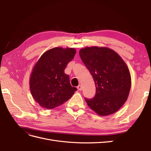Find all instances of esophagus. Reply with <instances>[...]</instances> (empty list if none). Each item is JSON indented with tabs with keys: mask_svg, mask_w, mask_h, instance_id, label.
Wrapping results in <instances>:
<instances>
[{
	"mask_svg": "<svg viewBox=\"0 0 151 151\" xmlns=\"http://www.w3.org/2000/svg\"><path fill=\"white\" fill-rule=\"evenodd\" d=\"M77 89H78L79 91H81L82 89H83V87H82L81 85H79L78 86H77Z\"/></svg>",
	"mask_w": 151,
	"mask_h": 151,
	"instance_id": "34e87169",
	"label": "esophagus"
}]
</instances>
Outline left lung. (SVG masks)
<instances>
[{
  "mask_svg": "<svg viewBox=\"0 0 151 151\" xmlns=\"http://www.w3.org/2000/svg\"><path fill=\"white\" fill-rule=\"evenodd\" d=\"M79 55L96 89L93 98L85 99L87 104L100 116L115 113L127 101L131 88V76L125 62L106 47H86L80 50Z\"/></svg>",
  "mask_w": 151,
  "mask_h": 151,
  "instance_id": "8db88e82",
  "label": "left lung"
}]
</instances>
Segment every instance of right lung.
<instances>
[{
    "label": "right lung",
    "instance_id": "obj_1",
    "mask_svg": "<svg viewBox=\"0 0 151 151\" xmlns=\"http://www.w3.org/2000/svg\"><path fill=\"white\" fill-rule=\"evenodd\" d=\"M76 53L73 48L55 47L45 52L36 63L31 74L32 96L40 106L53 109L68 101L77 91L65 74L66 66Z\"/></svg>",
    "mask_w": 151,
    "mask_h": 151
}]
</instances>
